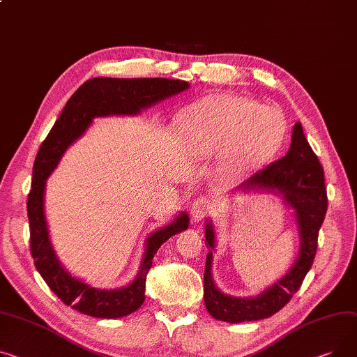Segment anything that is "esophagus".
I'll return each mask as SVG.
<instances>
[{"instance_id":"obj_1","label":"esophagus","mask_w":357,"mask_h":357,"mask_svg":"<svg viewBox=\"0 0 357 357\" xmlns=\"http://www.w3.org/2000/svg\"><path fill=\"white\" fill-rule=\"evenodd\" d=\"M212 205L211 202L206 199V198H198L192 202V206H191V215H192V220L195 222L201 221L202 218H205L206 213L211 211Z\"/></svg>"}]
</instances>
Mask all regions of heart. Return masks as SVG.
Listing matches in <instances>:
<instances>
[{
  "mask_svg": "<svg viewBox=\"0 0 357 357\" xmlns=\"http://www.w3.org/2000/svg\"><path fill=\"white\" fill-rule=\"evenodd\" d=\"M183 149L197 159L221 156L220 171L244 176L271 160L286 139L282 117L254 100L231 93L209 94L176 119Z\"/></svg>",
  "mask_w": 357,
  "mask_h": 357,
  "instance_id": "1",
  "label": "heart"
}]
</instances>
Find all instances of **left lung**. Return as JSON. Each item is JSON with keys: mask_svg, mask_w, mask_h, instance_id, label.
<instances>
[{"mask_svg": "<svg viewBox=\"0 0 357 357\" xmlns=\"http://www.w3.org/2000/svg\"><path fill=\"white\" fill-rule=\"evenodd\" d=\"M266 191L280 197L294 211L300 234L298 257L291 268L273 286L254 297H234L222 293L212 278V251L215 248V229L205 221V244L209 250L204 274V300L208 313L217 320L243 323L267 319L286 305L313 266L319 231L327 211V192L321 165L308 145L301 123L293 128L287 155L254 174L235 191Z\"/></svg>", "mask_w": 357, "mask_h": 357, "instance_id": "obj_1", "label": "left lung"}]
</instances>
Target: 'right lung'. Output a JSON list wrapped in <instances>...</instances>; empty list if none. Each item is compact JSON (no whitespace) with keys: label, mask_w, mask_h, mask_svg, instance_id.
Masks as SVG:
<instances>
[{"label":"right lung","mask_w":357,"mask_h":357,"mask_svg":"<svg viewBox=\"0 0 357 357\" xmlns=\"http://www.w3.org/2000/svg\"><path fill=\"white\" fill-rule=\"evenodd\" d=\"M189 89V83L174 79H112L94 77L83 83L68 99L61 114L41 144L33 168V183L27 201L30 221V247L34 266L47 286L75 310L98 319L128 316L144 304L146 275L160 245L189 225V215H179L155 232L145 243V254L135 280L121 289L102 290L91 287L71 275L60 263L53 248L44 213L47 178L57 168L70 145L84 135L94 117L135 116L165 99Z\"/></svg>","instance_id":"right-lung-1"}]
</instances>
